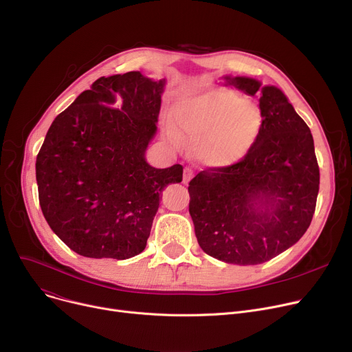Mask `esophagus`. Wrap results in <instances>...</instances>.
Instances as JSON below:
<instances>
[{"instance_id": "1", "label": "esophagus", "mask_w": 352, "mask_h": 352, "mask_svg": "<svg viewBox=\"0 0 352 352\" xmlns=\"http://www.w3.org/2000/svg\"><path fill=\"white\" fill-rule=\"evenodd\" d=\"M192 175H194V171L190 168V166H187V168L184 170V182L187 184L192 178Z\"/></svg>"}]
</instances>
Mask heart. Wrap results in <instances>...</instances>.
Segmentation results:
<instances>
[{
	"instance_id": "heart-1",
	"label": "heart",
	"mask_w": 352,
	"mask_h": 352,
	"mask_svg": "<svg viewBox=\"0 0 352 352\" xmlns=\"http://www.w3.org/2000/svg\"><path fill=\"white\" fill-rule=\"evenodd\" d=\"M174 124L166 133L174 145L184 138L195 142L198 160L210 166H226L241 160L261 128V113L252 101L228 89H214L186 97L174 108Z\"/></svg>"
}]
</instances>
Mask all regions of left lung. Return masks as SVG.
Returning a JSON list of instances; mask_svg holds the SVG:
<instances>
[{
	"instance_id": "8db88e82",
	"label": "left lung",
	"mask_w": 352,
	"mask_h": 352,
	"mask_svg": "<svg viewBox=\"0 0 352 352\" xmlns=\"http://www.w3.org/2000/svg\"><path fill=\"white\" fill-rule=\"evenodd\" d=\"M226 84L260 96V134L243 160L190 181V215L202 251L228 264H263L308 230L320 168L309 128L281 89L248 77Z\"/></svg>"
}]
</instances>
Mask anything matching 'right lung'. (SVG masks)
I'll return each instance as SVG.
<instances>
[{"mask_svg":"<svg viewBox=\"0 0 352 352\" xmlns=\"http://www.w3.org/2000/svg\"><path fill=\"white\" fill-rule=\"evenodd\" d=\"M165 80L140 71L101 77L57 116L36 155L43 214L72 251L126 260L144 251L162 190L182 165L145 161Z\"/></svg>","mask_w":352,"mask_h":352,"instance_id":"1","label":"right lung"}]
</instances>
